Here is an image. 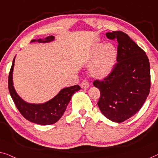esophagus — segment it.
Listing matches in <instances>:
<instances>
[{
  "instance_id": "esophagus-1",
  "label": "esophagus",
  "mask_w": 158,
  "mask_h": 158,
  "mask_svg": "<svg viewBox=\"0 0 158 158\" xmlns=\"http://www.w3.org/2000/svg\"><path fill=\"white\" fill-rule=\"evenodd\" d=\"M80 86H81V87L82 89H87L89 86V84L88 81H86V80H84V81H82L81 82Z\"/></svg>"
}]
</instances>
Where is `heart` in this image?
Listing matches in <instances>:
<instances>
[{
  "label": "heart",
  "instance_id": "1",
  "mask_svg": "<svg viewBox=\"0 0 158 158\" xmlns=\"http://www.w3.org/2000/svg\"><path fill=\"white\" fill-rule=\"evenodd\" d=\"M117 52L112 44H97L91 50L89 61L92 62L91 73L97 78H103L110 74L116 62Z\"/></svg>",
  "mask_w": 158,
  "mask_h": 158
}]
</instances>
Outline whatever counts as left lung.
Returning <instances> with one entry per match:
<instances>
[{
  "label": "left lung",
  "mask_w": 158,
  "mask_h": 158,
  "mask_svg": "<svg viewBox=\"0 0 158 158\" xmlns=\"http://www.w3.org/2000/svg\"><path fill=\"white\" fill-rule=\"evenodd\" d=\"M106 35L117 40V62L110 74L93 84L100 91L97 104L102 114L114 123H123L140 110L150 93V62L125 33L117 31Z\"/></svg>",
  "instance_id": "1"
}]
</instances>
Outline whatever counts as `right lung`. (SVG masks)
Returning a JSON list of instances; mask_svg holds the SVG:
<instances>
[{"label":"right lung","mask_w":158,"mask_h":158,"mask_svg":"<svg viewBox=\"0 0 158 158\" xmlns=\"http://www.w3.org/2000/svg\"><path fill=\"white\" fill-rule=\"evenodd\" d=\"M54 37L50 35L44 39H38L37 41L39 43H45L54 41ZM34 41H36V40L31 41V42ZM14 62L15 58L8 75V89L20 113L28 121L41 125H48L56 123L65 112L72 95L79 91L81 87L79 85H75L64 88L60 91L56 97L46 103L40 104L27 103L17 94L13 87V70Z\"/></svg>","instance_id":"right-lung-1"}]
</instances>
